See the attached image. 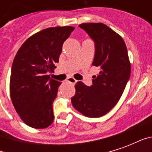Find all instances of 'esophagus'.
I'll use <instances>...</instances> for the list:
<instances>
[{
	"mask_svg": "<svg viewBox=\"0 0 152 152\" xmlns=\"http://www.w3.org/2000/svg\"><path fill=\"white\" fill-rule=\"evenodd\" d=\"M67 82L71 83L72 85H75L77 82V80L75 78H73V77H69V78H67Z\"/></svg>",
	"mask_w": 152,
	"mask_h": 152,
	"instance_id": "obj_1",
	"label": "esophagus"
}]
</instances>
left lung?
<instances>
[{
    "label": "left lung",
    "instance_id": "left-lung-1",
    "mask_svg": "<svg viewBox=\"0 0 152 152\" xmlns=\"http://www.w3.org/2000/svg\"><path fill=\"white\" fill-rule=\"evenodd\" d=\"M94 41L93 66L99 73L92 86L76 83L72 103L76 111L87 117H101L108 113L121 99L130 76V63L124 40L115 31L101 23L79 25Z\"/></svg>",
    "mask_w": 152,
    "mask_h": 152
}]
</instances>
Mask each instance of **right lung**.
Segmentation results:
<instances>
[{
	"label": "right lung",
	"mask_w": 152,
	"mask_h": 152,
	"mask_svg": "<svg viewBox=\"0 0 152 152\" xmlns=\"http://www.w3.org/2000/svg\"><path fill=\"white\" fill-rule=\"evenodd\" d=\"M73 27L44 29L22 45L13 62L10 92L13 105L23 121L34 129L53 123V102L61 82L50 78L58 63L64 41Z\"/></svg>",
	"instance_id": "right-lung-1"
}]
</instances>
